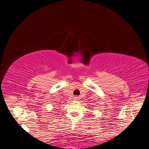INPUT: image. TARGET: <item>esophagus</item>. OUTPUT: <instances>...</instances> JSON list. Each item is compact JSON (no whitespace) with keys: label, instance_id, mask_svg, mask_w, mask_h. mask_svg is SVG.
<instances>
[{"label":"esophagus","instance_id":"1","mask_svg":"<svg viewBox=\"0 0 149 149\" xmlns=\"http://www.w3.org/2000/svg\"><path fill=\"white\" fill-rule=\"evenodd\" d=\"M74 100H78L79 99V97H77V96H75V97H74Z\"/></svg>","mask_w":149,"mask_h":149}]
</instances>
